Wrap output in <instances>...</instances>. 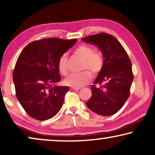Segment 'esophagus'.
<instances>
[{
  "label": "esophagus",
  "instance_id": "1",
  "mask_svg": "<svg viewBox=\"0 0 155 155\" xmlns=\"http://www.w3.org/2000/svg\"><path fill=\"white\" fill-rule=\"evenodd\" d=\"M71 90H79L80 88L79 87H71Z\"/></svg>",
  "mask_w": 155,
  "mask_h": 155
}]
</instances>
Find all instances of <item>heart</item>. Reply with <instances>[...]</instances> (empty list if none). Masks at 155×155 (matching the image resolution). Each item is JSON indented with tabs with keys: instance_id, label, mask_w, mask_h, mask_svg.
<instances>
[{
	"instance_id": "obj_1",
	"label": "heart",
	"mask_w": 155,
	"mask_h": 155,
	"mask_svg": "<svg viewBox=\"0 0 155 155\" xmlns=\"http://www.w3.org/2000/svg\"><path fill=\"white\" fill-rule=\"evenodd\" d=\"M73 54L78 58L83 60L82 69L86 71L80 73L71 74L65 80V83L68 86L80 87L85 85L92 80V75L91 71L92 73L98 74L102 70L104 64V58L101 51L94 50L92 46L87 44L79 45L74 49ZM58 67L59 71L63 75H68V68L66 54H63L60 56L58 59ZM87 69L89 71H87Z\"/></svg>"
}]
</instances>
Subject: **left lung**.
I'll return each mask as SVG.
<instances>
[{
  "label": "left lung",
  "mask_w": 155,
  "mask_h": 155,
  "mask_svg": "<svg viewBox=\"0 0 155 155\" xmlns=\"http://www.w3.org/2000/svg\"><path fill=\"white\" fill-rule=\"evenodd\" d=\"M82 40L97 45L104 58V67L91 86L92 97L86 104L99 115H114L130 96L133 80L131 61L121 44L113 35L101 32Z\"/></svg>",
  "instance_id": "1"
}]
</instances>
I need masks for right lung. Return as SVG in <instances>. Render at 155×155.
I'll return each instance as SVG.
<instances>
[{
	"mask_svg": "<svg viewBox=\"0 0 155 155\" xmlns=\"http://www.w3.org/2000/svg\"><path fill=\"white\" fill-rule=\"evenodd\" d=\"M77 39L48 38L34 41L20 53L13 71L15 94L23 109L38 120L50 119L62 107L68 87L53 86L61 80V55Z\"/></svg>",
	"mask_w": 155,
	"mask_h": 155,
	"instance_id": "obj_1",
	"label": "right lung"
}]
</instances>
